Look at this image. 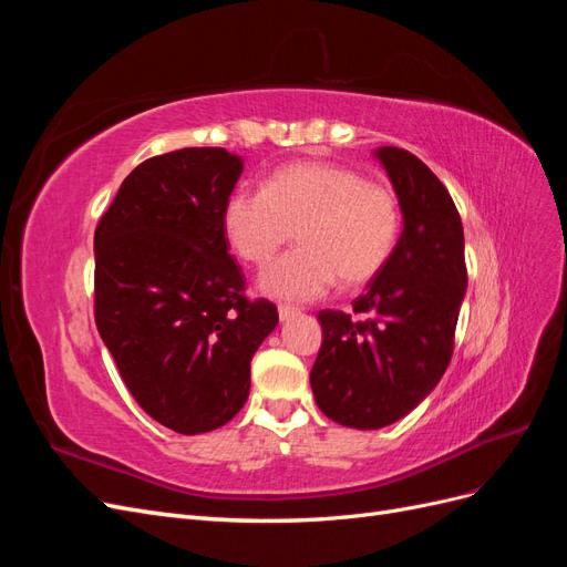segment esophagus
I'll use <instances>...</instances> for the list:
<instances>
[{
	"instance_id": "1",
	"label": "esophagus",
	"mask_w": 567,
	"mask_h": 567,
	"mask_svg": "<svg viewBox=\"0 0 567 567\" xmlns=\"http://www.w3.org/2000/svg\"><path fill=\"white\" fill-rule=\"evenodd\" d=\"M300 312L296 310V307H288V305H281L279 307V319L281 321H290V319H293V317H298Z\"/></svg>"
}]
</instances>
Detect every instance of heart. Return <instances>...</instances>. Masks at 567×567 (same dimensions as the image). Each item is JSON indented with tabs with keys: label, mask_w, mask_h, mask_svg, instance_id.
Masks as SVG:
<instances>
[{
	"label": "heart",
	"mask_w": 567,
	"mask_h": 567,
	"mask_svg": "<svg viewBox=\"0 0 567 567\" xmlns=\"http://www.w3.org/2000/svg\"><path fill=\"white\" fill-rule=\"evenodd\" d=\"M296 229L298 248L257 281L260 293L310 302L336 281L359 288L373 281L398 246L400 200L388 186L333 163H290L262 188L241 186L221 208V231L244 262L265 267Z\"/></svg>",
	"instance_id": "b5f03b06"
}]
</instances>
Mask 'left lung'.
Returning a JSON list of instances; mask_svg holds the SVG:
<instances>
[{"label":"left lung","instance_id":"8db88e82","mask_svg":"<svg viewBox=\"0 0 567 567\" xmlns=\"http://www.w3.org/2000/svg\"><path fill=\"white\" fill-rule=\"evenodd\" d=\"M402 210L390 262L352 302L367 321L319 312L323 342L310 373L319 409L331 421L379 431L414 411L450 367L466 296L463 227L447 188L414 153L381 146Z\"/></svg>","mask_w":567,"mask_h":567}]
</instances>
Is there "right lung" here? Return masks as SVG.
I'll return each instance as SVG.
<instances>
[{
	"instance_id": "right-lung-1",
	"label": "right lung",
	"mask_w": 567,
	"mask_h": 567,
	"mask_svg": "<svg viewBox=\"0 0 567 567\" xmlns=\"http://www.w3.org/2000/svg\"><path fill=\"white\" fill-rule=\"evenodd\" d=\"M244 173L225 148H179L134 167L94 234V315L146 414L182 435L210 433L248 400L250 359L277 329L244 298L221 208Z\"/></svg>"
}]
</instances>
